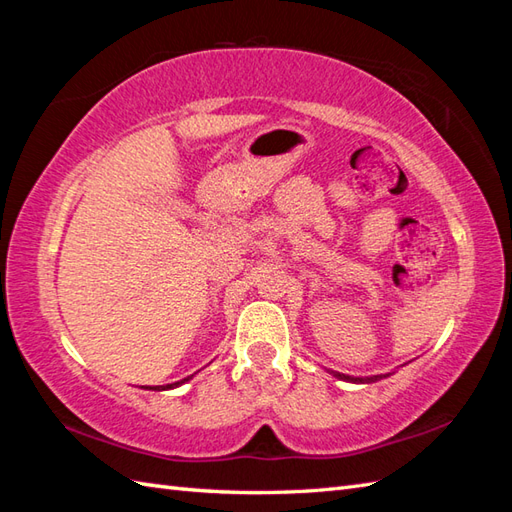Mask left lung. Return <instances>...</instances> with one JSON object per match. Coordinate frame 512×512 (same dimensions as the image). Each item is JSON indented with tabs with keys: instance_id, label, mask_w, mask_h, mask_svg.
<instances>
[{
	"instance_id": "1",
	"label": "left lung",
	"mask_w": 512,
	"mask_h": 512,
	"mask_svg": "<svg viewBox=\"0 0 512 512\" xmlns=\"http://www.w3.org/2000/svg\"><path fill=\"white\" fill-rule=\"evenodd\" d=\"M334 376L341 378V380H352V383H372V380H378V378H380V376H372V378H354V376H345V374H336V372H334Z\"/></svg>"
}]
</instances>
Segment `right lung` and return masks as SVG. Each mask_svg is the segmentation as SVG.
I'll list each match as a JSON object with an SVG mask.
<instances>
[{"label": "right lung", "instance_id": "right-lung-1", "mask_svg": "<svg viewBox=\"0 0 512 512\" xmlns=\"http://www.w3.org/2000/svg\"><path fill=\"white\" fill-rule=\"evenodd\" d=\"M191 376H187V378H182V380H178V383H171V385H156V387H147V389H171V387H178V385H182L184 380H189Z\"/></svg>", "mask_w": 512, "mask_h": 512}]
</instances>
